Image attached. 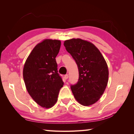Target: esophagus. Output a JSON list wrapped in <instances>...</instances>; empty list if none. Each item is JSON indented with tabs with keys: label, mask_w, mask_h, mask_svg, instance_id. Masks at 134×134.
Wrapping results in <instances>:
<instances>
[{
	"label": "esophagus",
	"mask_w": 134,
	"mask_h": 134,
	"mask_svg": "<svg viewBox=\"0 0 134 134\" xmlns=\"http://www.w3.org/2000/svg\"><path fill=\"white\" fill-rule=\"evenodd\" d=\"M68 78H69V75H68V74H65V75L64 76V79H67Z\"/></svg>",
	"instance_id": "1"
}]
</instances>
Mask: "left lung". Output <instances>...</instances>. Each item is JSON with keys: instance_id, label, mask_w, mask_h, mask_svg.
Listing matches in <instances>:
<instances>
[{"instance_id": "1", "label": "left lung", "mask_w": 134, "mask_h": 134, "mask_svg": "<svg viewBox=\"0 0 134 134\" xmlns=\"http://www.w3.org/2000/svg\"><path fill=\"white\" fill-rule=\"evenodd\" d=\"M64 45L79 69L77 83L71 85L76 100L90 106L100 98L108 85L109 71L105 58L94 44L79 38L65 41Z\"/></svg>"}]
</instances>
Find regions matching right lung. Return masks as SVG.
Returning <instances> with one entry per match:
<instances>
[{
  "label": "right lung",
  "instance_id": "1",
  "mask_svg": "<svg viewBox=\"0 0 134 134\" xmlns=\"http://www.w3.org/2000/svg\"><path fill=\"white\" fill-rule=\"evenodd\" d=\"M60 47V40H45L34 47L25 63L23 77L26 90L42 108L54 106L64 85L55 60Z\"/></svg>",
  "mask_w": 134,
  "mask_h": 134
}]
</instances>
